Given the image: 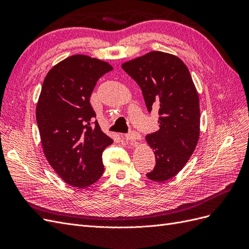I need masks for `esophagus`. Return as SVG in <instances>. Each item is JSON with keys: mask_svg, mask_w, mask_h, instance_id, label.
Instances as JSON below:
<instances>
[{"mask_svg": "<svg viewBox=\"0 0 249 249\" xmlns=\"http://www.w3.org/2000/svg\"><path fill=\"white\" fill-rule=\"evenodd\" d=\"M124 138L126 141L131 142V144H136V142L141 139V136H140V134L137 133V132H131V133H129V134L124 135Z\"/></svg>", "mask_w": 249, "mask_h": 249, "instance_id": "esophagus-1", "label": "esophagus"}]
</instances>
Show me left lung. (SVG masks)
I'll use <instances>...</instances> for the list:
<instances>
[{
	"instance_id": "1",
	"label": "left lung",
	"mask_w": 249,
	"mask_h": 249,
	"mask_svg": "<svg viewBox=\"0 0 249 249\" xmlns=\"http://www.w3.org/2000/svg\"><path fill=\"white\" fill-rule=\"evenodd\" d=\"M122 67L141 88L148 112H159V130L145 137L156 156V166L146 177L165 182L183 169L196 147L200 123L196 88L185 63L168 53L149 52Z\"/></svg>"
}]
</instances>
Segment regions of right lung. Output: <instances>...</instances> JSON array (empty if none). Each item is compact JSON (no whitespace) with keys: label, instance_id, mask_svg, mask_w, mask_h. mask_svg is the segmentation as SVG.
Masks as SVG:
<instances>
[{"label":"right lung","instance_id":"right-lung-1","mask_svg":"<svg viewBox=\"0 0 249 249\" xmlns=\"http://www.w3.org/2000/svg\"><path fill=\"white\" fill-rule=\"evenodd\" d=\"M113 67L102 60L73 55L53 66L36 106L44 156L65 183L86 188L104 172L102 155L113 140L95 120L89 99L97 80Z\"/></svg>","mask_w":249,"mask_h":249}]
</instances>
